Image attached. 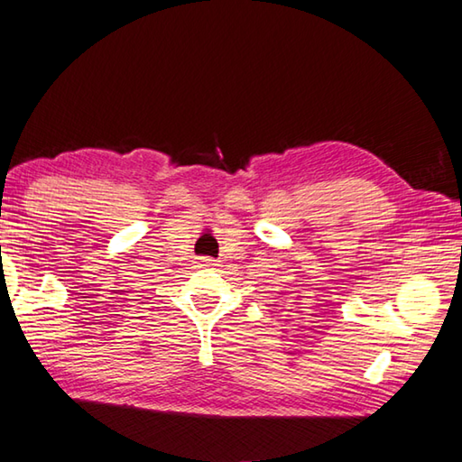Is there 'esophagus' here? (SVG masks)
I'll use <instances>...</instances> for the list:
<instances>
[{
    "label": "esophagus",
    "instance_id": "34e87169",
    "mask_svg": "<svg viewBox=\"0 0 462 462\" xmlns=\"http://www.w3.org/2000/svg\"><path fill=\"white\" fill-rule=\"evenodd\" d=\"M199 263H201V267H214V264H216V261L214 259H208V256H203V259H199Z\"/></svg>",
    "mask_w": 462,
    "mask_h": 462
}]
</instances>
